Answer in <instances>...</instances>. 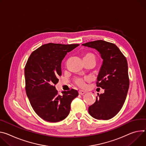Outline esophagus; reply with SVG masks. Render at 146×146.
Returning a JSON list of instances; mask_svg holds the SVG:
<instances>
[{"label":"esophagus","instance_id":"34e87169","mask_svg":"<svg viewBox=\"0 0 146 146\" xmlns=\"http://www.w3.org/2000/svg\"><path fill=\"white\" fill-rule=\"evenodd\" d=\"M86 93V92L84 91H83V90H79L78 91V94H80V95H83Z\"/></svg>","mask_w":146,"mask_h":146}]
</instances>
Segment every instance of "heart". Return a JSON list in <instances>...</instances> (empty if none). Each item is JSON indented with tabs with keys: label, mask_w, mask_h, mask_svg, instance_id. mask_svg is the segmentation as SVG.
<instances>
[{
	"label": "heart",
	"mask_w": 146,
	"mask_h": 146,
	"mask_svg": "<svg viewBox=\"0 0 146 146\" xmlns=\"http://www.w3.org/2000/svg\"><path fill=\"white\" fill-rule=\"evenodd\" d=\"M91 58L95 59V55L94 54H92L91 52H86L83 55V59H88ZM76 83L81 87H85L86 84L85 82L82 78H77L76 80Z\"/></svg>",
	"instance_id": "heart-1"
}]
</instances>
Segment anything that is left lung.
I'll use <instances>...</instances> for the list:
<instances>
[{
	"label": "left lung",
	"mask_w": 146,
	"mask_h": 146,
	"mask_svg": "<svg viewBox=\"0 0 146 146\" xmlns=\"http://www.w3.org/2000/svg\"><path fill=\"white\" fill-rule=\"evenodd\" d=\"M96 49L103 59L97 86L104 89L88 107L90 115L95 119L108 120L122 108L129 87L128 66L126 58L114 44L97 40L82 44Z\"/></svg>",
	"instance_id": "obj_1"
}]
</instances>
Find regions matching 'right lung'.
I'll return each mask as SVG.
<instances>
[{"label": "right lung", "instance_id": "right-lung-1", "mask_svg": "<svg viewBox=\"0 0 146 146\" xmlns=\"http://www.w3.org/2000/svg\"><path fill=\"white\" fill-rule=\"evenodd\" d=\"M79 44L49 43L32 52L24 69L25 91L35 113L50 122L64 119L70 111V104L78 96L72 89L59 95L55 85L62 74L61 63L68 52Z\"/></svg>", "mask_w": 146, "mask_h": 146}]
</instances>
